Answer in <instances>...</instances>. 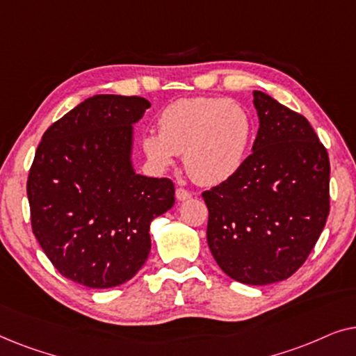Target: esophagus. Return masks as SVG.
<instances>
[{
    "label": "esophagus",
    "instance_id": "obj_1",
    "mask_svg": "<svg viewBox=\"0 0 356 356\" xmlns=\"http://www.w3.org/2000/svg\"><path fill=\"white\" fill-rule=\"evenodd\" d=\"M177 199L178 201H186V199H189L191 197V193L188 191V189H184V188H177Z\"/></svg>",
    "mask_w": 356,
    "mask_h": 356
}]
</instances>
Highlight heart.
<instances>
[{"label": "heart", "mask_w": 356, "mask_h": 356, "mask_svg": "<svg viewBox=\"0 0 356 356\" xmlns=\"http://www.w3.org/2000/svg\"><path fill=\"white\" fill-rule=\"evenodd\" d=\"M159 134L143 138V150L159 170L183 154L194 181L220 184L240 172L252 138V121L245 106L218 97H191L160 111Z\"/></svg>", "instance_id": "1"}]
</instances>
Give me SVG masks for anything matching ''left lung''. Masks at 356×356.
<instances>
[{
    "mask_svg": "<svg viewBox=\"0 0 356 356\" xmlns=\"http://www.w3.org/2000/svg\"><path fill=\"white\" fill-rule=\"evenodd\" d=\"M259 129L235 177L202 193L207 243L233 280L289 279L313 251L329 216V155L303 115L252 92Z\"/></svg>",
    "mask_w": 356,
    "mask_h": 356,
    "instance_id": "1",
    "label": "left lung"
}]
</instances>
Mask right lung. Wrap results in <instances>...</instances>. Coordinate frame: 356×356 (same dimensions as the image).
<instances>
[{"label":"right lung","mask_w":356,"mask_h":356,"mask_svg":"<svg viewBox=\"0 0 356 356\" xmlns=\"http://www.w3.org/2000/svg\"><path fill=\"white\" fill-rule=\"evenodd\" d=\"M150 102L94 95L43 134L27 179L32 232L61 275L111 289L138 274L150 222L175 204L168 178L136 173L133 124Z\"/></svg>","instance_id":"right-lung-1"}]
</instances>
